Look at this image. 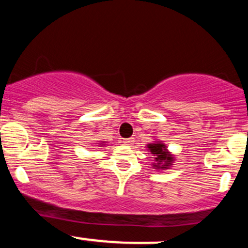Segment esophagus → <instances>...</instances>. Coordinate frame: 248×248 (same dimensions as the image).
I'll return each mask as SVG.
<instances>
[{"mask_svg": "<svg viewBox=\"0 0 248 248\" xmlns=\"http://www.w3.org/2000/svg\"><path fill=\"white\" fill-rule=\"evenodd\" d=\"M133 142H134V139H132V138L124 139V143L127 144V146H130V144H133Z\"/></svg>", "mask_w": 248, "mask_h": 248, "instance_id": "esophagus-1", "label": "esophagus"}]
</instances>
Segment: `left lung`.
Masks as SVG:
<instances>
[{"label":"left lung","instance_id":"left-lung-1","mask_svg":"<svg viewBox=\"0 0 248 248\" xmlns=\"http://www.w3.org/2000/svg\"><path fill=\"white\" fill-rule=\"evenodd\" d=\"M148 152L155 156V163H153V168L156 170H167L170 169L175 161V156L172 155L167 146L162 141H154L147 144Z\"/></svg>","mask_w":248,"mask_h":248}]
</instances>
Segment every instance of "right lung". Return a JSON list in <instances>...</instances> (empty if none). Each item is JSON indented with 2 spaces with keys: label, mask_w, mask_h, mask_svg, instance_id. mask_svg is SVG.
I'll return each mask as SVG.
<instances>
[{
  "label": "right lung",
  "mask_w": 248,
  "mask_h": 248,
  "mask_svg": "<svg viewBox=\"0 0 248 248\" xmlns=\"http://www.w3.org/2000/svg\"><path fill=\"white\" fill-rule=\"evenodd\" d=\"M106 143H107L106 141H100L99 143H95V144H99V147H105L106 146Z\"/></svg>",
  "instance_id": "add662e5"
}]
</instances>
